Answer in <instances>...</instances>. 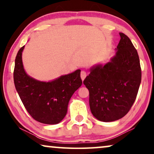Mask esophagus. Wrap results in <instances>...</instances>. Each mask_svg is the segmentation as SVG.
Segmentation results:
<instances>
[{
	"mask_svg": "<svg viewBox=\"0 0 154 154\" xmlns=\"http://www.w3.org/2000/svg\"><path fill=\"white\" fill-rule=\"evenodd\" d=\"M86 75H87L86 72H85V71H82L81 73V77L82 81H83V80H84L85 79Z\"/></svg>",
	"mask_w": 154,
	"mask_h": 154,
	"instance_id": "34e87169",
	"label": "esophagus"
}]
</instances>
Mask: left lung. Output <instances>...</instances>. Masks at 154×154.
Listing matches in <instances>:
<instances>
[{"label":"left lung","mask_w":154,"mask_h":154,"mask_svg":"<svg viewBox=\"0 0 154 154\" xmlns=\"http://www.w3.org/2000/svg\"><path fill=\"white\" fill-rule=\"evenodd\" d=\"M119 35L121 39L110 61L94 66L83 81L90 93L91 112L104 122L116 121L128 113L141 82L137 50L125 34Z\"/></svg>","instance_id":"8db88e82"}]
</instances>
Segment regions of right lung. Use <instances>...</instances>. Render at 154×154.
Returning a JSON list of instances; mask_svg holds the SVG:
<instances>
[{
	"instance_id": "right-lung-1",
	"label": "right lung",
	"mask_w": 154,
	"mask_h": 154,
	"mask_svg": "<svg viewBox=\"0 0 154 154\" xmlns=\"http://www.w3.org/2000/svg\"><path fill=\"white\" fill-rule=\"evenodd\" d=\"M25 46L18 51L14 70L16 90L26 110L36 121L46 124H57L67 112L73 94L82 85L81 70L45 82L33 79L26 73L22 62Z\"/></svg>"
}]
</instances>
